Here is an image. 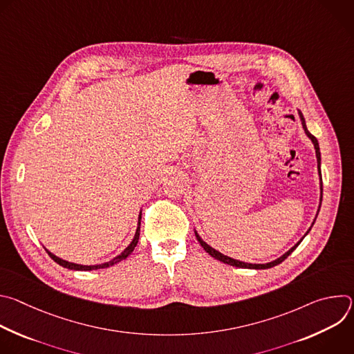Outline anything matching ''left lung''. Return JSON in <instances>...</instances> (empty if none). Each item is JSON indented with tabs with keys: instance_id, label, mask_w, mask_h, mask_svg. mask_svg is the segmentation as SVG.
I'll return each instance as SVG.
<instances>
[{
	"instance_id": "left-lung-1",
	"label": "left lung",
	"mask_w": 354,
	"mask_h": 354,
	"mask_svg": "<svg viewBox=\"0 0 354 354\" xmlns=\"http://www.w3.org/2000/svg\"><path fill=\"white\" fill-rule=\"evenodd\" d=\"M298 116H299V120H301V124H302V129H304V131H306V134L308 136V138L313 141V144H314V148H315V154H317V162H318V174H319V180H321V198H319V205L322 203V175H321V151H319V144H318V140L308 131V129H307V124H306V119H304V116H302V113H301V111H298ZM321 207V206H319ZM318 213H319V209H318ZM318 216V214H317ZM315 220H317V217H315ZM315 220L313 221V225H314V223H315ZM313 225L310 227V230L307 231V234L311 231V228H313ZM306 234V235H307ZM194 235H196V238H197V241H198V243L203 246V249L207 252L209 255H212L214 259H217V261H220V262H223V263H227V265H231V266H235V268H242V269H257V270H259V269H270V268H273V266H276V265H279V263H281L284 259H287V257L291 254V252L301 243V241L304 239V236H302L291 249H288L284 255H281L280 258H277L276 261H273V262H269V263H245V262H241V261H236V259H232V258H230V257H225V255H223L221 252H218V250H216L214 248H212L210 245H207L203 239L200 238V235L197 234V231L194 230Z\"/></svg>"
}]
</instances>
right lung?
I'll return each mask as SVG.
<instances>
[{
  "mask_svg": "<svg viewBox=\"0 0 354 354\" xmlns=\"http://www.w3.org/2000/svg\"><path fill=\"white\" fill-rule=\"evenodd\" d=\"M140 221H141V214L138 216V224H137V230H136V234H134V238H133V241L130 242V245L122 252L120 255H118L116 258H113L112 261H109V262H105V263H100V265H93V266H86V265H78V263H73V262H67V261H64V259H62V258H59V257H56V255H53L52 252L50 250H47L46 248V252L48 254V257L52 258L56 263H59L60 266H63V268H67V269H71V270H96V269H105V268H109V266H113V265H116V263H119V262H122L123 259H126L131 252L134 250V248H136V245H137V242H138V238H140Z\"/></svg>",
  "mask_w": 354,
  "mask_h": 354,
  "instance_id": "1",
  "label": "right lung"
}]
</instances>
